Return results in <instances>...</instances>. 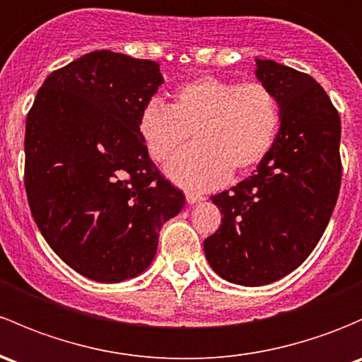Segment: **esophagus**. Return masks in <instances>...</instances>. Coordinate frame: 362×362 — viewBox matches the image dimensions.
<instances>
[{"label":"esophagus","instance_id":"esophagus-1","mask_svg":"<svg viewBox=\"0 0 362 362\" xmlns=\"http://www.w3.org/2000/svg\"><path fill=\"white\" fill-rule=\"evenodd\" d=\"M185 199H187L189 204H194V203H199V201H203V196H199V194H196V192H187L185 194Z\"/></svg>","mask_w":362,"mask_h":362}]
</instances>
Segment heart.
<instances>
[{"mask_svg":"<svg viewBox=\"0 0 362 362\" xmlns=\"http://www.w3.org/2000/svg\"><path fill=\"white\" fill-rule=\"evenodd\" d=\"M279 104L262 83H243L201 76L173 91L170 107L149 100L139 114V135L154 161L178 154L166 175L182 187L210 191L230 173L253 170L271 151L279 130Z\"/></svg>","mask_w":362,"mask_h":362,"instance_id":"obj_1","label":"heart"}]
</instances>
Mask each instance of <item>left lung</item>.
Instances as JSON below:
<instances>
[{"mask_svg": "<svg viewBox=\"0 0 362 362\" xmlns=\"http://www.w3.org/2000/svg\"><path fill=\"white\" fill-rule=\"evenodd\" d=\"M257 62L276 95L281 127L251 177L210 199L222 213L204 239L211 269L241 286H264L307 260L328 226L341 180L340 116L322 86L274 60Z\"/></svg>", "mask_w": 362, "mask_h": 362, "instance_id": "obj_1", "label": "left lung"}]
</instances>
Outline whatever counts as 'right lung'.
<instances>
[{"mask_svg": "<svg viewBox=\"0 0 362 362\" xmlns=\"http://www.w3.org/2000/svg\"><path fill=\"white\" fill-rule=\"evenodd\" d=\"M163 83L154 60L90 52L45 79L25 119L34 222L71 269L98 283L146 271L163 223L185 204L136 127Z\"/></svg>", "mask_w": 362, "mask_h": 362, "instance_id": "add662e5", "label": "right lung"}]
</instances>
